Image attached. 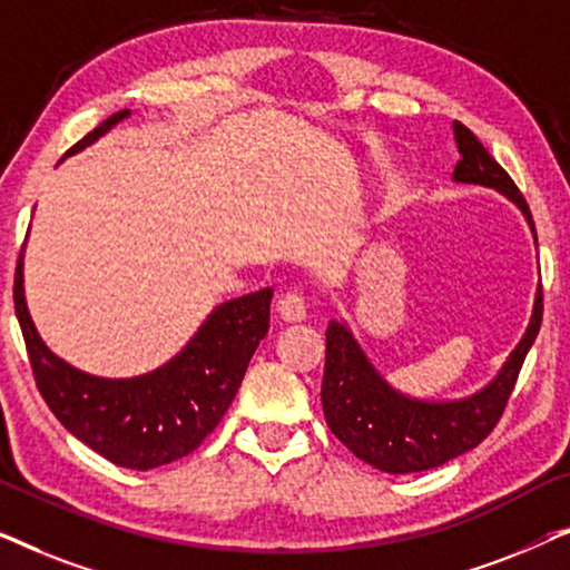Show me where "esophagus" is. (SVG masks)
Returning <instances> with one entry per match:
<instances>
[{
	"instance_id": "1",
	"label": "esophagus",
	"mask_w": 570,
	"mask_h": 570,
	"mask_svg": "<svg viewBox=\"0 0 570 570\" xmlns=\"http://www.w3.org/2000/svg\"><path fill=\"white\" fill-rule=\"evenodd\" d=\"M277 314L279 318H285V322H303V318H306V303H303V295H298L295 291L279 295Z\"/></svg>"
}]
</instances>
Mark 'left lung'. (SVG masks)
I'll list each match as a JSON object with an SVG mask.
<instances>
[{
	"label": "left lung",
	"instance_id": "left-lung-1",
	"mask_svg": "<svg viewBox=\"0 0 570 570\" xmlns=\"http://www.w3.org/2000/svg\"><path fill=\"white\" fill-rule=\"evenodd\" d=\"M454 142L462 158L456 160L451 181L485 186L503 194L524 215L537 244L532 213L511 176L459 121H454ZM540 324L542 285H537L527 330L495 376L474 394L459 400H423L389 384L345 318H334L326 330V371L322 384L326 425L357 459L381 472L407 474L446 464L449 459L462 456L488 439L501 420Z\"/></svg>",
	"mask_w": 570,
	"mask_h": 570
}]
</instances>
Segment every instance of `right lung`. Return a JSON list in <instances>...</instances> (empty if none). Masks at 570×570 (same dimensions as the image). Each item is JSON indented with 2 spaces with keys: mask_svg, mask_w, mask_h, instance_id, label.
Returning <instances> with one entry per match:
<instances>
[{
  "mask_svg": "<svg viewBox=\"0 0 570 570\" xmlns=\"http://www.w3.org/2000/svg\"><path fill=\"white\" fill-rule=\"evenodd\" d=\"M131 111L106 119L69 155L96 145ZM26 246L14 272L18 314L38 392L77 441L127 470H155L191 454L228 412L248 361L269 330L272 287L223 301L189 342L158 368L129 379L96 376L46 345L26 301Z\"/></svg>",
  "mask_w": 570,
  "mask_h": 570,
  "instance_id": "add662e5",
  "label": "right lung"
}]
</instances>
